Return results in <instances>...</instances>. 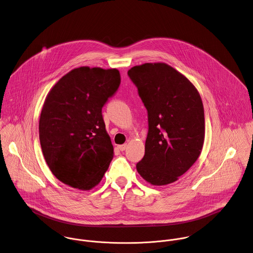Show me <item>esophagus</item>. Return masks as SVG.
I'll list each match as a JSON object with an SVG mask.
<instances>
[{
    "label": "esophagus",
    "instance_id": "1",
    "mask_svg": "<svg viewBox=\"0 0 253 253\" xmlns=\"http://www.w3.org/2000/svg\"><path fill=\"white\" fill-rule=\"evenodd\" d=\"M126 146H127L126 144H121V145H118L117 147H118V149H119L120 151H124V150L126 149Z\"/></svg>",
    "mask_w": 253,
    "mask_h": 253
}]
</instances>
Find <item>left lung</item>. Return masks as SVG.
<instances>
[{
    "label": "left lung",
    "instance_id": "1",
    "mask_svg": "<svg viewBox=\"0 0 253 253\" xmlns=\"http://www.w3.org/2000/svg\"><path fill=\"white\" fill-rule=\"evenodd\" d=\"M128 75L148 113L145 154L136 170L153 186L173 183L195 164L203 147L200 94L189 79L164 62L136 65Z\"/></svg>",
    "mask_w": 253,
    "mask_h": 253
}]
</instances>
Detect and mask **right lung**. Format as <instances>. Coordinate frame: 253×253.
Masks as SVG:
<instances>
[{"instance_id":"obj_1","label":"right lung","mask_w":253,"mask_h":253,"mask_svg":"<svg viewBox=\"0 0 253 253\" xmlns=\"http://www.w3.org/2000/svg\"><path fill=\"white\" fill-rule=\"evenodd\" d=\"M120 84L116 68L82 66L52 87L39 118L45 161L58 180L89 191L97 186L114 158L102 108Z\"/></svg>"}]
</instances>
